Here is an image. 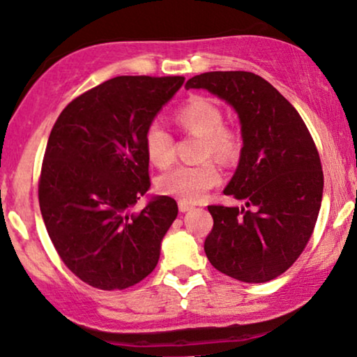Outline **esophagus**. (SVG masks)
I'll return each mask as SVG.
<instances>
[{
	"instance_id": "1",
	"label": "esophagus",
	"mask_w": 357,
	"mask_h": 357,
	"mask_svg": "<svg viewBox=\"0 0 357 357\" xmlns=\"http://www.w3.org/2000/svg\"><path fill=\"white\" fill-rule=\"evenodd\" d=\"M192 208H193V205L188 204V202H182V200L178 202V210H180V212H188V210H192Z\"/></svg>"
}]
</instances>
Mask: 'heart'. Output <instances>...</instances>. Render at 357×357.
I'll list each match as a JSON object with an SVG mask.
<instances>
[{
    "instance_id": "b5f03b06",
    "label": "heart",
    "mask_w": 357,
    "mask_h": 357,
    "mask_svg": "<svg viewBox=\"0 0 357 357\" xmlns=\"http://www.w3.org/2000/svg\"><path fill=\"white\" fill-rule=\"evenodd\" d=\"M175 122L187 134L202 137L200 158L197 165H177L157 178L158 192L182 202H199L205 193L218 185L220 169L210 157L228 164L240 155L243 140L235 127L223 124V112L213 100L195 96L174 114ZM145 155L158 169L169 167L175 158L174 139L164 127L152 124L144 135Z\"/></svg>"
}]
</instances>
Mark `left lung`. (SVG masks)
<instances>
[{"label":"left lung","instance_id":"8db88e82","mask_svg":"<svg viewBox=\"0 0 357 357\" xmlns=\"http://www.w3.org/2000/svg\"><path fill=\"white\" fill-rule=\"evenodd\" d=\"M185 87L231 104L243 137L238 169L223 193L245 200L246 208L208 205L206 258L245 283L275 280L300 258L318 220L324 178L314 140L296 109L257 74L204 73Z\"/></svg>","mask_w":357,"mask_h":357}]
</instances>
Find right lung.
<instances>
[{"label": "right lung", "mask_w": 357, "mask_h": 357, "mask_svg": "<svg viewBox=\"0 0 357 357\" xmlns=\"http://www.w3.org/2000/svg\"><path fill=\"white\" fill-rule=\"evenodd\" d=\"M182 76H119L77 96L47 139L38 197L57 255L79 280L114 291L157 266L177 202L155 197L129 213L151 188L144 135Z\"/></svg>", "instance_id": "right-lung-1"}]
</instances>
